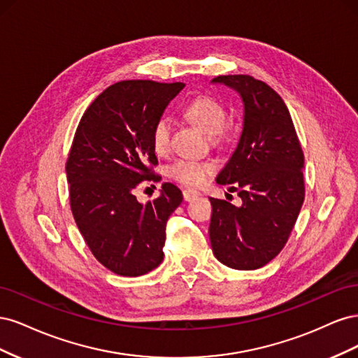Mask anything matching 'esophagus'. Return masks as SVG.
I'll return each instance as SVG.
<instances>
[{"instance_id":"34e87169","label":"esophagus","mask_w":358,"mask_h":358,"mask_svg":"<svg viewBox=\"0 0 358 358\" xmlns=\"http://www.w3.org/2000/svg\"><path fill=\"white\" fill-rule=\"evenodd\" d=\"M200 196V192L197 189H185L183 191V199L185 201H192L194 199H197Z\"/></svg>"}]
</instances>
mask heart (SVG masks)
<instances>
[{"mask_svg": "<svg viewBox=\"0 0 358 358\" xmlns=\"http://www.w3.org/2000/svg\"><path fill=\"white\" fill-rule=\"evenodd\" d=\"M185 115L191 122L196 124L201 131L213 136L215 142H225L229 134L222 131L225 125L227 113L224 107L210 96H197L185 109ZM171 125L167 117H159L152 128L150 142L157 154H164L170 146ZM169 176L183 183V185L199 187L206 182L212 173L213 166L208 161L197 159H178L167 169Z\"/></svg>", "mask_w": 358, "mask_h": 358, "instance_id": "heart-1", "label": "heart"}]
</instances>
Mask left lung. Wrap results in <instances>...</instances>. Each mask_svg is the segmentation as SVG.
I'll return each mask as SVG.
<instances>
[{"label": "left lung", "instance_id": "obj_1", "mask_svg": "<svg viewBox=\"0 0 358 358\" xmlns=\"http://www.w3.org/2000/svg\"><path fill=\"white\" fill-rule=\"evenodd\" d=\"M243 103V127L216 183L237 191L242 206L209 199L213 255L236 270L266 266L282 251L305 200L301 146L284 100L252 76H218Z\"/></svg>", "mask_w": 358, "mask_h": 358}]
</instances>
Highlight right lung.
Returning <instances> with one entry per match:
<instances>
[{
    "instance_id": "1",
    "label": "right lung",
    "mask_w": 358,
    "mask_h": 358,
    "mask_svg": "<svg viewBox=\"0 0 358 358\" xmlns=\"http://www.w3.org/2000/svg\"><path fill=\"white\" fill-rule=\"evenodd\" d=\"M183 86L117 82L91 103L76 129L66 167L71 212L94 257L119 276H142L164 258L166 224L182 192L164 182L159 197L142 204L134 189L155 179L150 134Z\"/></svg>"
}]
</instances>
